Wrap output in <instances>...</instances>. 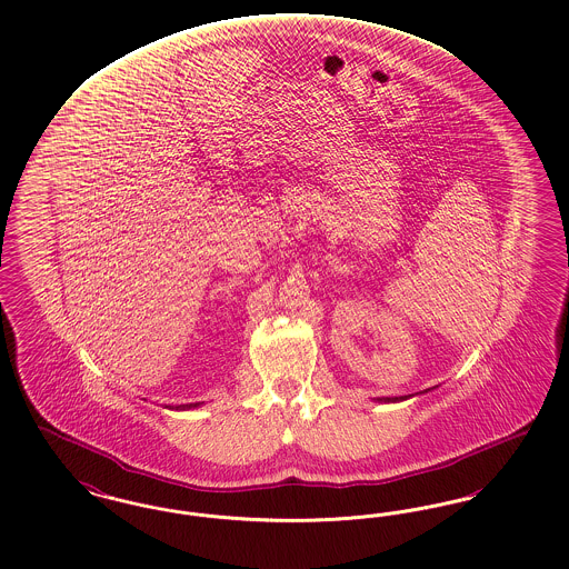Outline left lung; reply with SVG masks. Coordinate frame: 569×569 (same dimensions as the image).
<instances>
[{
  "mask_svg": "<svg viewBox=\"0 0 569 569\" xmlns=\"http://www.w3.org/2000/svg\"><path fill=\"white\" fill-rule=\"evenodd\" d=\"M426 391H430V389H426ZM426 391H419V393H426ZM412 396H417V393H409V396H396V398H377L375 402H405V400H409Z\"/></svg>",
  "mask_w": 569,
  "mask_h": 569,
  "instance_id": "1",
  "label": "left lung"
}]
</instances>
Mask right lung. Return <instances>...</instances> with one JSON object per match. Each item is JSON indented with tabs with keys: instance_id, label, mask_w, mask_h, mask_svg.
<instances>
[{
	"instance_id": "add662e5",
	"label": "right lung",
	"mask_w": 569,
	"mask_h": 569,
	"mask_svg": "<svg viewBox=\"0 0 569 569\" xmlns=\"http://www.w3.org/2000/svg\"><path fill=\"white\" fill-rule=\"evenodd\" d=\"M197 407H201V402H197V405H180V407H176V410L197 409ZM164 409H171V407H164Z\"/></svg>"
}]
</instances>
